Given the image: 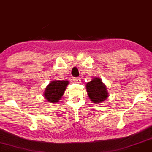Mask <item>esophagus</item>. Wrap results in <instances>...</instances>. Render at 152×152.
<instances>
[{
	"instance_id": "1",
	"label": "esophagus",
	"mask_w": 152,
	"mask_h": 152,
	"mask_svg": "<svg viewBox=\"0 0 152 152\" xmlns=\"http://www.w3.org/2000/svg\"><path fill=\"white\" fill-rule=\"evenodd\" d=\"M73 81L75 82V83H80V82H81V78L74 77L73 78Z\"/></svg>"
}]
</instances>
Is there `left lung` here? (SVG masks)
I'll return each mask as SVG.
<instances>
[{
	"mask_svg": "<svg viewBox=\"0 0 152 152\" xmlns=\"http://www.w3.org/2000/svg\"><path fill=\"white\" fill-rule=\"evenodd\" d=\"M86 89L90 100L95 104H101L108 97L107 88L99 77H94L91 81L87 82Z\"/></svg>",
	"mask_w": 152,
	"mask_h": 152,
	"instance_id": "left-lung-1",
	"label": "left lung"
}]
</instances>
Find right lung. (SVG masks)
<instances>
[{
  "instance_id": "add662e5",
  "label": "right lung",
  "mask_w": 152,
  "mask_h": 152,
  "mask_svg": "<svg viewBox=\"0 0 152 152\" xmlns=\"http://www.w3.org/2000/svg\"><path fill=\"white\" fill-rule=\"evenodd\" d=\"M68 84V81H64V80L51 81L45 89L44 92L45 99L52 104L58 102L64 94L65 89Z\"/></svg>"
}]
</instances>
